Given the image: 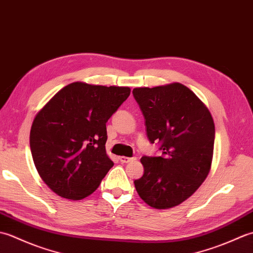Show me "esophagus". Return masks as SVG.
Instances as JSON below:
<instances>
[{
	"label": "esophagus",
	"instance_id": "esophagus-1",
	"mask_svg": "<svg viewBox=\"0 0 253 253\" xmlns=\"http://www.w3.org/2000/svg\"><path fill=\"white\" fill-rule=\"evenodd\" d=\"M122 163H128V162H131V161L136 160V158H128V157H120L118 158Z\"/></svg>",
	"mask_w": 253,
	"mask_h": 253
}]
</instances>
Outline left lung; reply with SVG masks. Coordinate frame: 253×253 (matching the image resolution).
<instances>
[{
	"label": "left lung",
	"instance_id": "left-lung-1",
	"mask_svg": "<svg viewBox=\"0 0 253 253\" xmlns=\"http://www.w3.org/2000/svg\"><path fill=\"white\" fill-rule=\"evenodd\" d=\"M133 96L146 118L151 143H162V157H142L139 197L154 209H169L196 192L211 169L213 117L207 105L179 83L135 88Z\"/></svg>",
	"mask_w": 253,
	"mask_h": 253
}]
</instances>
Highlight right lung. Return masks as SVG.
<instances>
[{"mask_svg":"<svg viewBox=\"0 0 253 253\" xmlns=\"http://www.w3.org/2000/svg\"><path fill=\"white\" fill-rule=\"evenodd\" d=\"M129 87L72 83L37 113L30 149L41 179L57 196L82 200L94 192L114 163L106 154V122Z\"/></svg>","mask_w":253,"mask_h":253,"instance_id":"1","label":"right lung"}]
</instances>
